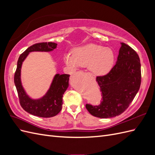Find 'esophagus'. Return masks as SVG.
Masks as SVG:
<instances>
[{
  "mask_svg": "<svg viewBox=\"0 0 155 155\" xmlns=\"http://www.w3.org/2000/svg\"><path fill=\"white\" fill-rule=\"evenodd\" d=\"M87 74H88V75H90V74H89V73H86Z\"/></svg>",
  "mask_w": 155,
  "mask_h": 155,
  "instance_id": "obj_1",
  "label": "esophagus"
}]
</instances>
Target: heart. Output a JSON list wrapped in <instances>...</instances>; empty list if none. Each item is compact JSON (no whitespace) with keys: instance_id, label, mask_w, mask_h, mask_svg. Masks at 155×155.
Segmentation results:
<instances>
[{"instance_id":"1","label":"heart","mask_w":155,"mask_h":155,"mask_svg":"<svg viewBox=\"0 0 155 155\" xmlns=\"http://www.w3.org/2000/svg\"><path fill=\"white\" fill-rule=\"evenodd\" d=\"M114 54L111 49L97 45H88L76 48L73 55L64 56L65 63L76 70L80 67H88L96 76H102L109 72L114 63Z\"/></svg>"}]
</instances>
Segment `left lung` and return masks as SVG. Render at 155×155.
<instances>
[{
    "label": "left lung",
    "mask_w": 155,
    "mask_h": 155,
    "mask_svg": "<svg viewBox=\"0 0 155 155\" xmlns=\"http://www.w3.org/2000/svg\"><path fill=\"white\" fill-rule=\"evenodd\" d=\"M116 64L105 76H97L102 93L98 105L86 104L90 114L100 118L119 116L127 109L141 84V64L139 56L132 48L121 43Z\"/></svg>",
    "instance_id": "8db88e82"
}]
</instances>
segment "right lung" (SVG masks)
I'll list each match as a JSON object with an SVG mask.
<instances>
[{"label": "right lung", "mask_w": 155, "mask_h": 155, "mask_svg": "<svg viewBox=\"0 0 155 155\" xmlns=\"http://www.w3.org/2000/svg\"><path fill=\"white\" fill-rule=\"evenodd\" d=\"M55 43H37L28 48L21 54L14 76V83L17 88L18 99L22 109L28 113L42 118H50L57 115L61 110L63 95L68 87L69 74H55L50 88L41 98L33 100L27 95L21 80V70L24 60L31 51H50L57 47Z\"/></svg>", "instance_id": "add662e5"}]
</instances>
